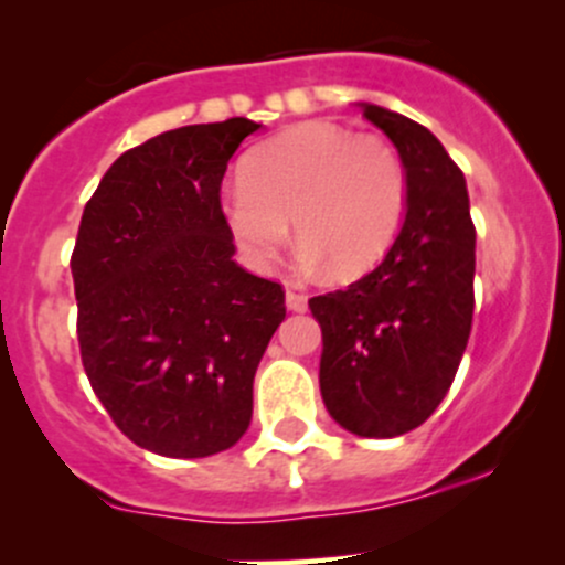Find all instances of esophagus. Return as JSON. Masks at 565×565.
I'll return each mask as SVG.
<instances>
[{"label": "esophagus", "instance_id": "esophagus-1", "mask_svg": "<svg viewBox=\"0 0 565 565\" xmlns=\"http://www.w3.org/2000/svg\"><path fill=\"white\" fill-rule=\"evenodd\" d=\"M285 307L290 312H307V296L296 294V290H285Z\"/></svg>", "mask_w": 565, "mask_h": 565}]
</instances>
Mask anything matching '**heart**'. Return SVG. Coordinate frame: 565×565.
Wrapping results in <instances>:
<instances>
[{"instance_id":"1","label":"heart","mask_w":565,"mask_h":565,"mask_svg":"<svg viewBox=\"0 0 565 565\" xmlns=\"http://www.w3.org/2000/svg\"><path fill=\"white\" fill-rule=\"evenodd\" d=\"M224 224L245 262L266 269L294 221L301 258L352 277L382 262L408 207L401 157L376 136L309 119L248 151L221 194Z\"/></svg>"}]
</instances>
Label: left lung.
<instances>
[{
	"mask_svg": "<svg viewBox=\"0 0 565 565\" xmlns=\"http://www.w3.org/2000/svg\"><path fill=\"white\" fill-rule=\"evenodd\" d=\"M360 109L401 154L408 207L382 264L309 309L328 414L352 435L397 437L433 416L467 350L475 226L465 173L433 132L384 106Z\"/></svg>",
	"mask_w": 565,
	"mask_h": 565,
	"instance_id": "1",
	"label": "left lung"
}]
</instances>
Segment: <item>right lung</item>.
I'll return each instance as SVG.
<instances>
[{"label": "right lung", "mask_w": 565, "mask_h": 565, "mask_svg": "<svg viewBox=\"0 0 565 565\" xmlns=\"http://www.w3.org/2000/svg\"><path fill=\"white\" fill-rule=\"evenodd\" d=\"M262 125H186L125 151L85 205L72 256L82 365L136 446L173 459L232 448L285 320L277 282L234 262L221 181Z\"/></svg>", "instance_id": "1"}]
</instances>
